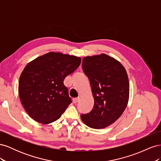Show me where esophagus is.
<instances>
[{
    "label": "esophagus",
    "mask_w": 161,
    "mask_h": 161,
    "mask_svg": "<svg viewBox=\"0 0 161 161\" xmlns=\"http://www.w3.org/2000/svg\"><path fill=\"white\" fill-rule=\"evenodd\" d=\"M79 101H80V98H79V97H76V98L73 99V103H78V102H79Z\"/></svg>",
    "instance_id": "1"
}]
</instances>
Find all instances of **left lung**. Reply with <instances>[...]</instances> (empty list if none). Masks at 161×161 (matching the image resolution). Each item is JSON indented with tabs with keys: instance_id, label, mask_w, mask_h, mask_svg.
<instances>
[{
	"instance_id": "left-lung-1",
	"label": "left lung",
	"mask_w": 161,
	"mask_h": 161,
	"mask_svg": "<svg viewBox=\"0 0 161 161\" xmlns=\"http://www.w3.org/2000/svg\"><path fill=\"white\" fill-rule=\"evenodd\" d=\"M82 69L90 80L94 106L89 114L80 115L81 119L89 128H105L114 123L127 107V72L118 60L105 53L84 57Z\"/></svg>"
}]
</instances>
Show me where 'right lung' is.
Returning <instances> with one entry per match:
<instances>
[{"instance_id":"1","label":"right lung","mask_w":161,"mask_h":161,"mask_svg":"<svg viewBox=\"0 0 161 161\" xmlns=\"http://www.w3.org/2000/svg\"><path fill=\"white\" fill-rule=\"evenodd\" d=\"M80 62V57L51 52L24 68L19 80V95L33 119L49 124L60 118L72 103L64 80Z\"/></svg>"}]
</instances>
